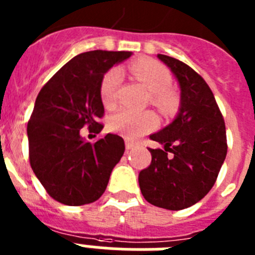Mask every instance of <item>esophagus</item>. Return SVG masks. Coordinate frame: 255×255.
<instances>
[{
  "instance_id": "obj_1",
  "label": "esophagus",
  "mask_w": 255,
  "mask_h": 255,
  "mask_svg": "<svg viewBox=\"0 0 255 255\" xmlns=\"http://www.w3.org/2000/svg\"><path fill=\"white\" fill-rule=\"evenodd\" d=\"M125 145H126V149H132V148L136 147V144L132 143V141H129V140H126Z\"/></svg>"
}]
</instances>
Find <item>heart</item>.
<instances>
[{
	"label": "heart",
	"instance_id": "b5f03b06",
	"mask_svg": "<svg viewBox=\"0 0 255 255\" xmlns=\"http://www.w3.org/2000/svg\"><path fill=\"white\" fill-rule=\"evenodd\" d=\"M132 75L150 92V102L164 114L176 110L179 98L170 89L171 76L168 70L154 60L143 58L132 62L129 66ZM121 73L119 69L108 70L102 76L100 84V96L106 108H114L117 102V91L120 87ZM158 125V117L154 112H136L131 110H121L112 115L108 120L110 130L123 135L129 140H135L141 135L148 134Z\"/></svg>",
	"mask_w": 255,
	"mask_h": 255
}]
</instances>
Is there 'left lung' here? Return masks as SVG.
<instances>
[{
	"instance_id": "obj_1",
	"label": "left lung",
	"mask_w": 255,
	"mask_h": 255,
	"mask_svg": "<svg viewBox=\"0 0 255 255\" xmlns=\"http://www.w3.org/2000/svg\"><path fill=\"white\" fill-rule=\"evenodd\" d=\"M157 57L176 76L181 100L176 119L149 136L163 149L148 148L152 162L139 173V186L153 206L180 211L203 199L215 185L227 154L226 128L206 80L182 61Z\"/></svg>"
}]
</instances>
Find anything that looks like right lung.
<instances>
[{"label":"right lung","mask_w":255,"mask_h":255,"mask_svg":"<svg viewBox=\"0 0 255 255\" xmlns=\"http://www.w3.org/2000/svg\"><path fill=\"white\" fill-rule=\"evenodd\" d=\"M132 52L89 51L61 67L40 89L28 121L29 161L33 172L55 200L66 206L93 203L105 193L110 175L125 152L124 139L107 134L94 143L82 138L100 134L105 115L102 76Z\"/></svg>","instance_id":"right-lung-1"}]
</instances>
